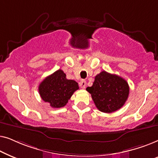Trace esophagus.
Segmentation results:
<instances>
[{"label": "esophagus", "instance_id": "obj_1", "mask_svg": "<svg viewBox=\"0 0 158 158\" xmlns=\"http://www.w3.org/2000/svg\"><path fill=\"white\" fill-rule=\"evenodd\" d=\"M79 85H80V87L82 88V89H85V86H86V82L85 81H81L79 83Z\"/></svg>", "mask_w": 158, "mask_h": 158}]
</instances>
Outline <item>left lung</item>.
I'll list each match as a JSON object with an SVG mask.
<instances>
[{
  "mask_svg": "<svg viewBox=\"0 0 158 158\" xmlns=\"http://www.w3.org/2000/svg\"><path fill=\"white\" fill-rule=\"evenodd\" d=\"M86 90L91 94L99 111L112 113L124 106L128 98L129 87L122 77L102 71L95 77L93 85Z\"/></svg>",
  "mask_w": 158,
  "mask_h": 158,
  "instance_id": "8db88e82",
  "label": "left lung"
}]
</instances>
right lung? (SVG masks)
Returning a JSON list of instances; mask_svg holds the SVG:
<instances>
[{
  "instance_id": "1",
  "label": "right lung",
  "mask_w": 158,
  "mask_h": 158,
  "mask_svg": "<svg viewBox=\"0 0 158 158\" xmlns=\"http://www.w3.org/2000/svg\"><path fill=\"white\" fill-rule=\"evenodd\" d=\"M78 88L77 82L68 80L65 73L58 70L43 80L39 85V93L42 100L49 103L51 107L61 108L68 103Z\"/></svg>"
}]
</instances>
